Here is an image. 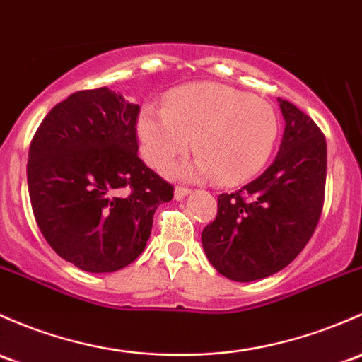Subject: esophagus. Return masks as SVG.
<instances>
[{"label": "esophagus", "instance_id": "obj_1", "mask_svg": "<svg viewBox=\"0 0 362 362\" xmlns=\"http://www.w3.org/2000/svg\"><path fill=\"white\" fill-rule=\"evenodd\" d=\"M187 194H191V189L185 187V185H177V187H175V197H177V199H182V197H185Z\"/></svg>", "mask_w": 362, "mask_h": 362}]
</instances>
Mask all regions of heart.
<instances>
[{
    "mask_svg": "<svg viewBox=\"0 0 362 362\" xmlns=\"http://www.w3.org/2000/svg\"><path fill=\"white\" fill-rule=\"evenodd\" d=\"M136 133L144 159L165 168L194 144L199 154L177 165L178 175L223 184L250 180L265 166L279 136V117L271 104L218 83L182 86L165 107L146 105Z\"/></svg>",
    "mask_w": 362,
    "mask_h": 362,
    "instance_id": "1",
    "label": "heart"
}]
</instances>
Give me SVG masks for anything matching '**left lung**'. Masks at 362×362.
Here are the masks:
<instances>
[{
  "label": "left lung",
  "mask_w": 362,
  "mask_h": 362,
  "mask_svg": "<svg viewBox=\"0 0 362 362\" xmlns=\"http://www.w3.org/2000/svg\"><path fill=\"white\" fill-rule=\"evenodd\" d=\"M286 128L276 159L239 191L220 194L203 248L222 276L239 283L272 276L305 248L321 218L326 139L310 116L279 98Z\"/></svg>",
  "instance_id": "1"
}]
</instances>
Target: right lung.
Listing matches in <instances>:
<instances>
[{
  "label": "right lung",
  "mask_w": 362,
  "mask_h": 362,
  "mask_svg": "<svg viewBox=\"0 0 362 362\" xmlns=\"http://www.w3.org/2000/svg\"><path fill=\"white\" fill-rule=\"evenodd\" d=\"M139 112L105 86L76 91L30 140L34 218L55 253L81 271L130 265L146 248L154 211L173 197V185L139 158Z\"/></svg>",
  "instance_id": "obj_1"
}]
</instances>
